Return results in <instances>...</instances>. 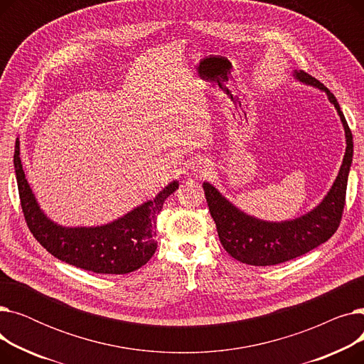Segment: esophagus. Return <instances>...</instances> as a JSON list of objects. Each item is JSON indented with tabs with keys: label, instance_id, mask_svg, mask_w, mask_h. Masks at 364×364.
<instances>
[{
	"label": "esophagus",
	"instance_id": "34e87169",
	"mask_svg": "<svg viewBox=\"0 0 364 364\" xmlns=\"http://www.w3.org/2000/svg\"><path fill=\"white\" fill-rule=\"evenodd\" d=\"M206 169H208V165H205V164H199V166H196V172L199 176H203V174H206Z\"/></svg>",
	"mask_w": 364,
	"mask_h": 364
}]
</instances>
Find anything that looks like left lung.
Returning <instances> with one entry per match:
<instances>
[{"label":"left lung","mask_w":364,"mask_h":364,"mask_svg":"<svg viewBox=\"0 0 364 364\" xmlns=\"http://www.w3.org/2000/svg\"><path fill=\"white\" fill-rule=\"evenodd\" d=\"M298 82L324 91L335 106L343 131L346 155L329 192L311 211L286 221H265L243 213L218 190L205 181L203 190L209 213L215 221L220 242L235 259L250 265H276L310 252L326 242L341 223L350 168L353 164V134L335 95L320 81L304 70H294Z\"/></svg>","instance_id":"left-lung-1"}]
</instances>
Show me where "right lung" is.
<instances>
[{
	"label": "right lung",
	"mask_w": 364,
	"mask_h": 364,
	"mask_svg": "<svg viewBox=\"0 0 364 364\" xmlns=\"http://www.w3.org/2000/svg\"><path fill=\"white\" fill-rule=\"evenodd\" d=\"M14 171L22 211L33 237L57 259L100 274H127L139 270L155 254L156 217L165 199L178 188L169 183L153 198L118 220L95 227H66L50 220L38 205L25 177L21 141L16 140Z\"/></svg>",
	"instance_id": "1"
}]
</instances>
